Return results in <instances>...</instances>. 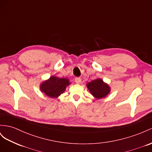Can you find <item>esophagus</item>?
<instances>
[{"label":"esophagus","mask_w":152,"mask_h":152,"mask_svg":"<svg viewBox=\"0 0 152 152\" xmlns=\"http://www.w3.org/2000/svg\"><path fill=\"white\" fill-rule=\"evenodd\" d=\"M81 77H76V78H75V82H76L77 84H80V83H81Z\"/></svg>","instance_id":"obj_1"}]
</instances>
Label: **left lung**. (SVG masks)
Here are the masks:
<instances>
[{
	"label": "left lung",
	"mask_w": 152,
	"mask_h": 152,
	"mask_svg": "<svg viewBox=\"0 0 152 152\" xmlns=\"http://www.w3.org/2000/svg\"><path fill=\"white\" fill-rule=\"evenodd\" d=\"M87 86L91 94L97 99L104 98L110 91L109 86L101 79L91 81L87 83Z\"/></svg>",
	"instance_id": "left-lung-1"
}]
</instances>
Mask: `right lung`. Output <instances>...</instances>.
Masks as SVG:
<instances>
[{"label": "right lung", "mask_w": 152, "mask_h": 152, "mask_svg": "<svg viewBox=\"0 0 152 152\" xmlns=\"http://www.w3.org/2000/svg\"><path fill=\"white\" fill-rule=\"evenodd\" d=\"M69 84L67 79L51 76L41 84L40 90L50 98H57L65 91L66 87Z\"/></svg>", "instance_id": "right-lung-1"}]
</instances>
